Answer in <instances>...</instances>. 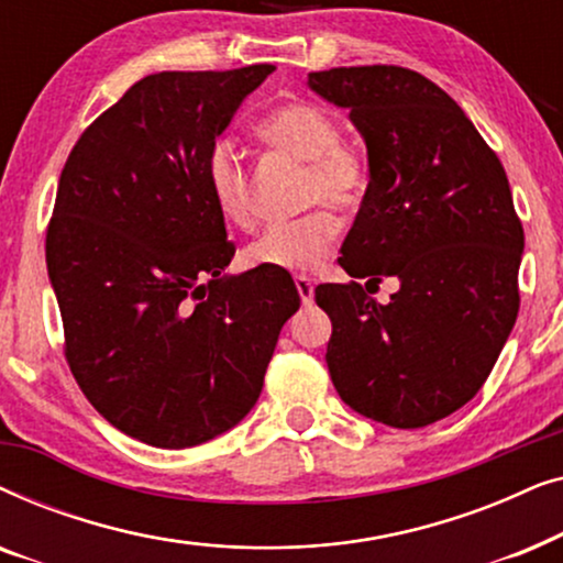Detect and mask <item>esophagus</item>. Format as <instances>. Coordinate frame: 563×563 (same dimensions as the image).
<instances>
[{
    "mask_svg": "<svg viewBox=\"0 0 563 563\" xmlns=\"http://www.w3.org/2000/svg\"><path fill=\"white\" fill-rule=\"evenodd\" d=\"M295 287L299 291V299H302V305H312V297H314L312 279H307V276H295Z\"/></svg>",
    "mask_w": 563,
    "mask_h": 563,
    "instance_id": "1",
    "label": "esophagus"
}]
</instances>
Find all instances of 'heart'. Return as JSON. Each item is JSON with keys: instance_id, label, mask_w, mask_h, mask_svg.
<instances>
[{"instance_id": "obj_1", "label": "heart", "mask_w": 563, "mask_h": 563, "mask_svg": "<svg viewBox=\"0 0 563 563\" xmlns=\"http://www.w3.org/2000/svg\"><path fill=\"white\" fill-rule=\"evenodd\" d=\"M258 137L272 151L305 164L299 184L302 207L322 202L338 212H351L361 205L368 187L366 161L356 148L341 143V128L325 110L305 102L284 104L261 122ZM205 181L222 220L241 230L256 225L249 168L233 145H212ZM335 238L338 220L325 207H318L302 218L264 230L245 249V261L276 272H310L325 258Z\"/></svg>"}]
</instances>
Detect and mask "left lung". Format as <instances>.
Instances as JSON below:
<instances>
[{"label": "left lung", "instance_id": "1", "mask_svg": "<svg viewBox=\"0 0 563 563\" xmlns=\"http://www.w3.org/2000/svg\"><path fill=\"white\" fill-rule=\"evenodd\" d=\"M349 110L366 143L368 187L341 249L351 282L320 284L333 322L328 368L353 412L426 428L487 382L518 318L526 235L495 151L426 76L399 66L307 74ZM395 275L387 306L356 278Z\"/></svg>", "mask_w": 563, "mask_h": 563}]
</instances>
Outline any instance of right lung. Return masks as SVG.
Listing matches in <instances>:
<instances>
[{
  "label": "right lung",
  "instance_id": "obj_1",
  "mask_svg": "<svg viewBox=\"0 0 563 563\" xmlns=\"http://www.w3.org/2000/svg\"><path fill=\"white\" fill-rule=\"evenodd\" d=\"M272 71L145 76L60 172L45 261L66 358L95 410L156 449L235 428L299 310L289 274L228 272L235 249L205 181L212 145Z\"/></svg>",
  "mask_w": 563,
  "mask_h": 563
}]
</instances>
